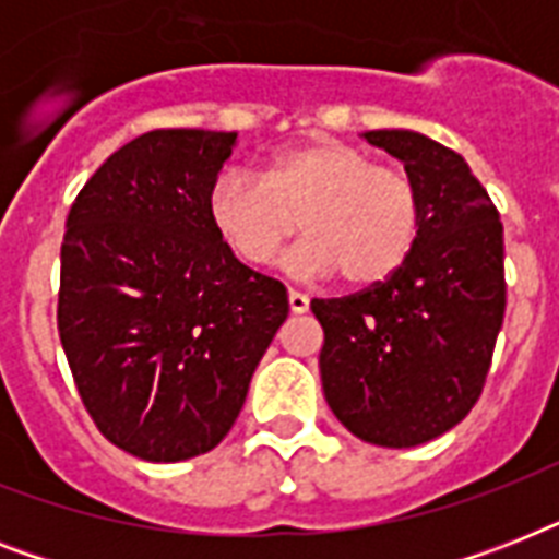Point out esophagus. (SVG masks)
I'll return each mask as SVG.
<instances>
[{"instance_id": "obj_1", "label": "esophagus", "mask_w": 559, "mask_h": 559, "mask_svg": "<svg viewBox=\"0 0 559 559\" xmlns=\"http://www.w3.org/2000/svg\"><path fill=\"white\" fill-rule=\"evenodd\" d=\"M289 310L293 313H307L310 310V298L305 296V293H298V289H289Z\"/></svg>"}]
</instances>
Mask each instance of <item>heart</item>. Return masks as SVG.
Segmentation results:
<instances>
[{
    "label": "heart",
    "instance_id": "heart-1",
    "mask_svg": "<svg viewBox=\"0 0 559 559\" xmlns=\"http://www.w3.org/2000/svg\"><path fill=\"white\" fill-rule=\"evenodd\" d=\"M209 217L240 261L263 266L289 237L298 275H331L354 287L385 281L403 266L420 231L415 182L377 165L357 144L319 139L266 162L261 177L226 168L209 191Z\"/></svg>",
    "mask_w": 559,
    "mask_h": 559
}]
</instances>
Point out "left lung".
I'll return each instance as SVG.
<instances>
[{
  "mask_svg": "<svg viewBox=\"0 0 559 559\" xmlns=\"http://www.w3.org/2000/svg\"><path fill=\"white\" fill-rule=\"evenodd\" d=\"M420 200L415 249L397 272L342 298H313L328 406L377 447L450 432L485 389L504 319L499 211L459 153L412 130H371Z\"/></svg>",
  "mask_w": 559,
  "mask_h": 559,
  "instance_id": "left-lung-1",
  "label": "left lung"
}]
</instances>
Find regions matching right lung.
Returning <instances> with one entry per match:
<instances>
[{"instance_id":"add662e5","label":"right lung","mask_w":559,"mask_h":559,"mask_svg":"<svg viewBox=\"0 0 559 559\" xmlns=\"http://www.w3.org/2000/svg\"><path fill=\"white\" fill-rule=\"evenodd\" d=\"M237 133L151 130L81 188L60 246L57 331L95 426L144 461L214 450L289 313L235 258L209 191Z\"/></svg>"}]
</instances>
